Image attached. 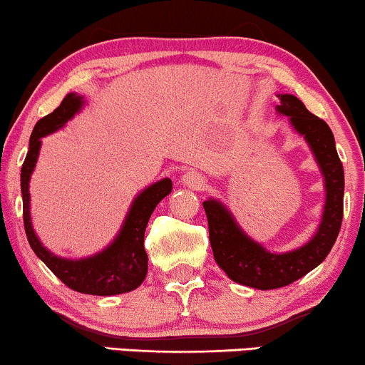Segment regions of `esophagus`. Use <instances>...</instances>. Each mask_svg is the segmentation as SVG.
Returning <instances> with one entry per match:
<instances>
[{
    "label": "esophagus",
    "instance_id": "obj_1",
    "mask_svg": "<svg viewBox=\"0 0 365 365\" xmlns=\"http://www.w3.org/2000/svg\"><path fill=\"white\" fill-rule=\"evenodd\" d=\"M181 182L189 189H202L204 184H206V179L202 178L201 173L197 171H187L181 178Z\"/></svg>",
    "mask_w": 365,
    "mask_h": 365
}]
</instances>
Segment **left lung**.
Instances as JSON below:
<instances>
[{
	"label": "left lung",
	"mask_w": 365,
	"mask_h": 365,
	"mask_svg": "<svg viewBox=\"0 0 365 365\" xmlns=\"http://www.w3.org/2000/svg\"><path fill=\"white\" fill-rule=\"evenodd\" d=\"M279 114L304 136L321 168L326 184V204L321 224L311 241L294 251L276 254L266 251L239 227L227 207L216 199L202 202L209 224V241L219 267L234 282L254 289H277L297 281L317 267L336 242L344 214V168L339 159L331 128L314 116L301 99L292 94H277Z\"/></svg>",
	"instance_id": "8db88e82"
}]
</instances>
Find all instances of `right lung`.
Instances as JSON below:
<instances>
[{"label": "right lung", "instance_id": "obj_1", "mask_svg": "<svg viewBox=\"0 0 365 365\" xmlns=\"http://www.w3.org/2000/svg\"><path fill=\"white\" fill-rule=\"evenodd\" d=\"M83 96L76 93L66 94L61 104L39 119L29 138V149L21 168V196H23V221L28 242L34 254L46 264L59 281L66 284L73 291L93 296H116L129 292L141 286L148 274V254L144 251V231L148 221L161 199L173 191V182L169 178L154 182L144 189L134 199L123 227L116 239L91 257L66 259L58 257L49 252L39 241L31 226L29 214V179L36 166L41 138L63 128L79 109L83 108Z\"/></svg>", "mask_w": 365, "mask_h": 365}]
</instances>
